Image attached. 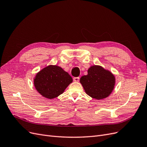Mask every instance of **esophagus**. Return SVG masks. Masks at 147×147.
Segmentation results:
<instances>
[{
	"mask_svg": "<svg viewBox=\"0 0 147 147\" xmlns=\"http://www.w3.org/2000/svg\"><path fill=\"white\" fill-rule=\"evenodd\" d=\"M73 80L75 82H78L80 81V78L79 77H74L73 78Z\"/></svg>",
	"mask_w": 147,
	"mask_h": 147,
	"instance_id": "34e87169",
	"label": "esophagus"
}]
</instances>
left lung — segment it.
<instances>
[{
  "mask_svg": "<svg viewBox=\"0 0 147 147\" xmlns=\"http://www.w3.org/2000/svg\"><path fill=\"white\" fill-rule=\"evenodd\" d=\"M88 74L80 78V83L86 93L93 98L102 99L112 92L115 76L100 66H92L87 70Z\"/></svg>",
  "mask_w": 147,
  "mask_h": 147,
  "instance_id": "8db88e82",
  "label": "left lung"
}]
</instances>
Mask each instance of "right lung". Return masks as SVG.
Instances as JSON below:
<instances>
[{
	"label": "right lung",
	"mask_w": 147,
	"mask_h": 147,
	"mask_svg": "<svg viewBox=\"0 0 147 147\" xmlns=\"http://www.w3.org/2000/svg\"><path fill=\"white\" fill-rule=\"evenodd\" d=\"M72 81V77L61 67L49 65L37 74L34 84L43 96L53 99L62 94Z\"/></svg>",
	"instance_id": "obj_1"
}]
</instances>
